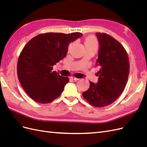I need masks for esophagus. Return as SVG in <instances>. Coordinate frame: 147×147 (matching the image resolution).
<instances>
[{
    "mask_svg": "<svg viewBox=\"0 0 147 147\" xmlns=\"http://www.w3.org/2000/svg\"><path fill=\"white\" fill-rule=\"evenodd\" d=\"M70 79L71 80H74V81H77V80H78V78H75V77H70Z\"/></svg>",
    "mask_w": 147,
    "mask_h": 147,
    "instance_id": "obj_1",
    "label": "esophagus"
}]
</instances>
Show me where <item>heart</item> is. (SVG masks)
<instances>
[{
    "instance_id": "b5f03b06",
    "label": "heart",
    "mask_w": 147,
    "mask_h": 147,
    "mask_svg": "<svg viewBox=\"0 0 147 147\" xmlns=\"http://www.w3.org/2000/svg\"><path fill=\"white\" fill-rule=\"evenodd\" d=\"M84 45L86 47H96L97 45L96 39L92 36L87 37L84 42Z\"/></svg>"
}]
</instances>
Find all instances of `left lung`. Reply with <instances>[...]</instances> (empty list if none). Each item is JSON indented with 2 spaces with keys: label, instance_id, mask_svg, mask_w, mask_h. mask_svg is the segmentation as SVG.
<instances>
[{
  "label": "left lung",
  "instance_id": "8db88e82",
  "mask_svg": "<svg viewBox=\"0 0 147 147\" xmlns=\"http://www.w3.org/2000/svg\"><path fill=\"white\" fill-rule=\"evenodd\" d=\"M96 36L99 49L96 65L100 70L97 83L90 82L88 90L83 96L89 103L97 107L111 104L124 90L129 74V61L125 49L110 35L100 32Z\"/></svg>",
  "mask_w": 147,
  "mask_h": 147
}]
</instances>
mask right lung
<instances>
[{"label":"right lung","instance_id":"add662e5","mask_svg":"<svg viewBox=\"0 0 147 147\" xmlns=\"http://www.w3.org/2000/svg\"><path fill=\"white\" fill-rule=\"evenodd\" d=\"M80 32L41 34L28 42L18 61L19 81L28 96L41 104L57 98L68 83L53 66L66 56L69 43L82 36Z\"/></svg>","mask_w":147,"mask_h":147}]
</instances>
